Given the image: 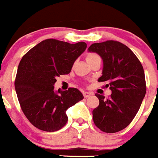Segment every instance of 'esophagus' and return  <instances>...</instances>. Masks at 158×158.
Instances as JSON below:
<instances>
[{"label": "esophagus", "mask_w": 158, "mask_h": 158, "mask_svg": "<svg viewBox=\"0 0 158 158\" xmlns=\"http://www.w3.org/2000/svg\"><path fill=\"white\" fill-rule=\"evenodd\" d=\"M91 94H91L90 92H83V96H84V98H88V97H90Z\"/></svg>", "instance_id": "34e87169"}]
</instances>
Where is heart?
Masks as SVG:
<instances>
[{"label":"heart","mask_w":158,"mask_h":158,"mask_svg":"<svg viewBox=\"0 0 158 158\" xmlns=\"http://www.w3.org/2000/svg\"><path fill=\"white\" fill-rule=\"evenodd\" d=\"M96 59H100V57L98 55L95 54V53H88L87 55V57H86V60H87V63L91 61V60H96Z\"/></svg>","instance_id":"heart-1"}]
</instances>
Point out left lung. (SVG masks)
<instances>
[{
  "label": "left lung",
  "instance_id": "left-lung-1",
  "mask_svg": "<svg viewBox=\"0 0 158 158\" xmlns=\"http://www.w3.org/2000/svg\"><path fill=\"white\" fill-rule=\"evenodd\" d=\"M90 52L97 53L103 62L98 82L106 83L109 98L96 94L98 106L93 110V120L106 133H116L130 124L137 114L146 92L142 64L128 47L114 40L90 45Z\"/></svg>",
  "mask_w": 158,
  "mask_h": 158
}]
</instances>
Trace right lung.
I'll list each match as a JSON object with an SVG mask.
<instances>
[{
  "label": "right lung",
  "mask_w": 158,
  "mask_h": 158,
  "mask_svg": "<svg viewBox=\"0 0 158 158\" xmlns=\"http://www.w3.org/2000/svg\"><path fill=\"white\" fill-rule=\"evenodd\" d=\"M87 48V44H75L48 39L30 49L18 66L15 89L20 107L34 127L54 132L68 120L66 111L83 99L76 88L54 90L56 77L71 72L75 61Z\"/></svg>",
  "instance_id": "1"
}]
</instances>
